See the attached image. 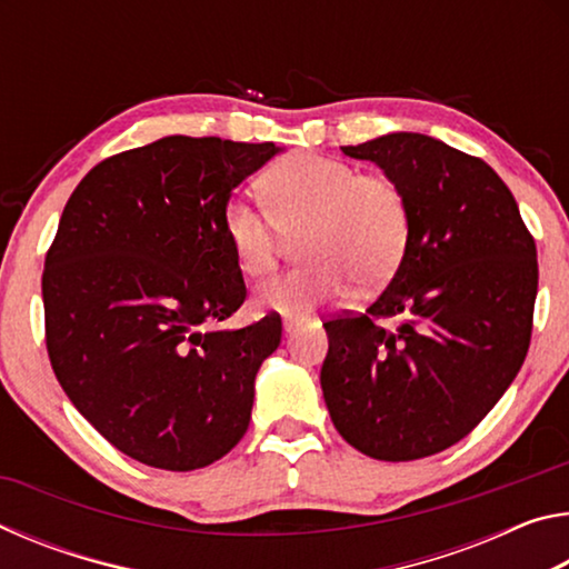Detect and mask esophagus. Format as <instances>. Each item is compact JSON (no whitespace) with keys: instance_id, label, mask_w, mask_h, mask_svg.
<instances>
[{"instance_id":"1","label":"esophagus","mask_w":569,"mask_h":569,"mask_svg":"<svg viewBox=\"0 0 569 569\" xmlns=\"http://www.w3.org/2000/svg\"><path fill=\"white\" fill-rule=\"evenodd\" d=\"M296 326H298L296 319H283V331H286V333H293Z\"/></svg>"}]
</instances>
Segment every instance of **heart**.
Returning <instances> with one entry per match:
<instances>
[{"label": "heart", "mask_w": 569, "mask_h": 569, "mask_svg": "<svg viewBox=\"0 0 569 569\" xmlns=\"http://www.w3.org/2000/svg\"><path fill=\"white\" fill-rule=\"evenodd\" d=\"M268 210L248 198H230L220 230L240 271H271L283 236L301 238L308 266L258 286L261 311L303 319L316 306L339 298L353 278L377 286L397 271L411 236L409 200L397 180L361 172L351 162L303 152L278 162L261 180Z\"/></svg>", "instance_id": "obj_1"}]
</instances>
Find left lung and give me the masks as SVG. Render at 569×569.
I'll list each match as a JSON object with an SVG mask.
<instances>
[{
  "label": "left lung",
  "mask_w": 569,
  "mask_h": 569,
  "mask_svg": "<svg viewBox=\"0 0 569 569\" xmlns=\"http://www.w3.org/2000/svg\"><path fill=\"white\" fill-rule=\"evenodd\" d=\"M341 150L399 182L411 236L377 301L323 323L326 407L366 457H431L465 439L522 369L537 298L535 240L502 178L447 142L389 132ZM389 315L402 316L397 332L378 323Z\"/></svg>",
  "instance_id": "left-lung-1"
}]
</instances>
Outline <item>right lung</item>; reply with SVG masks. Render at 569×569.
<instances>
[{"instance_id": "1", "label": "right lung", "mask_w": 569, "mask_h": 569, "mask_svg": "<svg viewBox=\"0 0 569 569\" xmlns=\"http://www.w3.org/2000/svg\"><path fill=\"white\" fill-rule=\"evenodd\" d=\"M278 152L170 134L102 160L62 210L42 273L47 353L74 409L142 465L208 467L246 435L281 319L210 329L246 301L220 213Z\"/></svg>"}]
</instances>
